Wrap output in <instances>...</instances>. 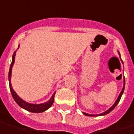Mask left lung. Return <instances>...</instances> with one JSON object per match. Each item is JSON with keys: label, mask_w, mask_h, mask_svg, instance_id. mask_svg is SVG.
I'll use <instances>...</instances> for the list:
<instances>
[{"label": "left lung", "mask_w": 134, "mask_h": 134, "mask_svg": "<svg viewBox=\"0 0 134 134\" xmlns=\"http://www.w3.org/2000/svg\"><path fill=\"white\" fill-rule=\"evenodd\" d=\"M118 54H119V57H120V58H121L120 53L119 52V51H118ZM121 62H122V60H121ZM122 63H123V62H122ZM125 77H124V84H123V87H122V90H121V92H120L119 95L118 96V98H117V99H116V100L115 101V103L113 104V105L110 108H109L107 110H106L105 112H104V113H100V114H96V115H95V114H89V113H84V112H82V113H83V115H85V116H105V115H107V114H108V113H110L111 111L113 110V109L116 107V105L119 104V100H120V99H121V95H122L123 92H124V90H125Z\"/></svg>", "instance_id": "8db88e82"}]
</instances>
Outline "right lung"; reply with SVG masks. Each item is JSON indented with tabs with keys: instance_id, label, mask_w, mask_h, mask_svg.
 I'll return each mask as SVG.
<instances>
[{
	"instance_id": "right-lung-1",
	"label": "right lung",
	"mask_w": 134,
	"mask_h": 134,
	"mask_svg": "<svg viewBox=\"0 0 134 134\" xmlns=\"http://www.w3.org/2000/svg\"><path fill=\"white\" fill-rule=\"evenodd\" d=\"M19 48V45H18V49ZM16 54V51L14 52L13 55V59H12V63L10 65V68H9V89L11 91V93L13 95V99L18 104L19 107H21V108H23L26 110L31 112V113H43L45 110H47L49 109L54 103V95L56 92H54V94L52 95L51 98L49 99L48 101L42 103V104H31V103H28L25 100H24L22 98H21L17 93L14 91L12 86V83H11V76H12V69H13V66L14 63H15V57Z\"/></svg>"
}]
</instances>
